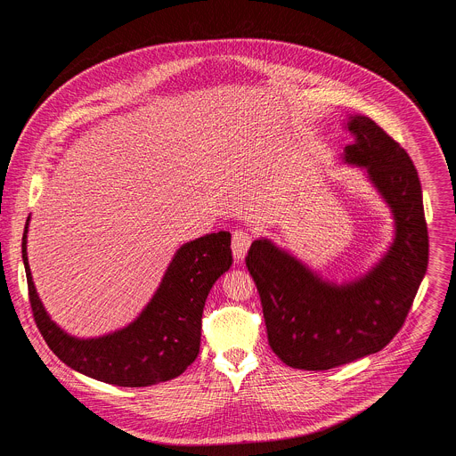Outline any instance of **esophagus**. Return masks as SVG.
Segmentation results:
<instances>
[{
  "label": "esophagus",
  "instance_id": "esophagus-1",
  "mask_svg": "<svg viewBox=\"0 0 456 456\" xmlns=\"http://www.w3.org/2000/svg\"><path fill=\"white\" fill-rule=\"evenodd\" d=\"M250 234L245 232V231H234L232 234V243H231V248H232V256L234 259H238V262H241V259L245 257L248 247H250Z\"/></svg>",
  "mask_w": 456,
  "mask_h": 456
}]
</instances>
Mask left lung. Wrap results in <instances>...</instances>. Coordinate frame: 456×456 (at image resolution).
I'll list each match as a JSON object with an SVG mask.
<instances>
[{"label":"left lung","mask_w":456,"mask_h":456,"mask_svg":"<svg viewBox=\"0 0 456 456\" xmlns=\"http://www.w3.org/2000/svg\"><path fill=\"white\" fill-rule=\"evenodd\" d=\"M354 142L341 160L362 169L394 218V240L373 267L330 281L269 238L245 257L262 297L273 352L297 370H330L380 352L404 324L428 269L422 189L410 155L366 115H348Z\"/></svg>","instance_id":"obj_1"}]
</instances>
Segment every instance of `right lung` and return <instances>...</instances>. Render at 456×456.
Listing matches in <instances>:
<instances>
[{
    "instance_id": "obj_1",
    "label": "right lung",
    "mask_w": 456,
    "mask_h": 456,
    "mask_svg": "<svg viewBox=\"0 0 456 456\" xmlns=\"http://www.w3.org/2000/svg\"><path fill=\"white\" fill-rule=\"evenodd\" d=\"M28 222L21 243L28 297L41 336L64 364L108 384L142 387L178 377L197 359L206 299L232 265L229 232L183 243L135 321L106 336L81 339L55 324L37 296L27 256Z\"/></svg>"
}]
</instances>
